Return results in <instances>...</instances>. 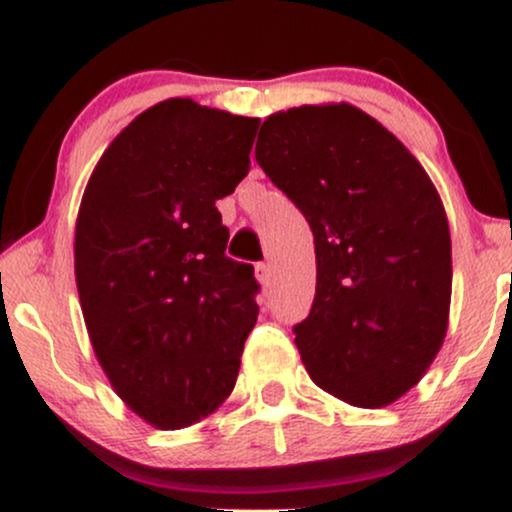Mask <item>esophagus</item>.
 Wrapping results in <instances>:
<instances>
[{
	"label": "esophagus",
	"instance_id": "obj_1",
	"mask_svg": "<svg viewBox=\"0 0 512 512\" xmlns=\"http://www.w3.org/2000/svg\"><path fill=\"white\" fill-rule=\"evenodd\" d=\"M255 274H257V279H260L262 286L272 284V267H269V264H264V262L255 264Z\"/></svg>",
	"mask_w": 512,
	"mask_h": 512
}]
</instances>
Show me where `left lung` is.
<instances>
[{
    "mask_svg": "<svg viewBox=\"0 0 512 512\" xmlns=\"http://www.w3.org/2000/svg\"><path fill=\"white\" fill-rule=\"evenodd\" d=\"M255 158L315 238L310 313L293 327L317 387L378 409L411 390L448 330L443 202L395 134L354 105L264 120Z\"/></svg>",
    "mask_w": 512,
    "mask_h": 512,
    "instance_id": "obj_1",
    "label": "left lung"
}]
</instances>
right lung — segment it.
Instances as JSON below:
<instances>
[{
	"mask_svg": "<svg viewBox=\"0 0 512 512\" xmlns=\"http://www.w3.org/2000/svg\"><path fill=\"white\" fill-rule=\"evenodd\" d=\"M257 117L170 98L108 146L81 199L74 267L93 351L158 428L211 414L257 322L252 264L226 255L216 199L250 170Z\"/></svg>",
	"mask_w": 512,
	"mask_h": 512,
	"instance_id": "add662e5",
	"label": "right lung"
}]
</instances>
